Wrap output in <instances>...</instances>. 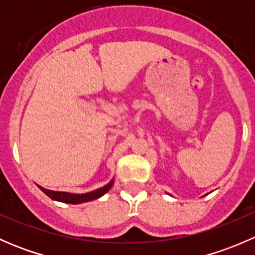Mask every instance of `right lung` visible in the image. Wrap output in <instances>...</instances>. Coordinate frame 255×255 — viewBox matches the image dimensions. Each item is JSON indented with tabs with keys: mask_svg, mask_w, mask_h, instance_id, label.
<instances>
[{
	"mask_svg": "<svg viewBox=\"0 0 255 255\" xmlns=\"http://www.w3.org/2000/svg\"><path fill=\"white\" fill-rule=\"evenodd\" d=\"M113 185V180L111 182L106 185V186L101 187V189H97L95 191L87 192V194H70V192H61V191H51V190H47L44 187L39 186V189L44 192L45 195H48L50 199L55 200V201H60V202H65V204H82V202H87V201H92V200H96L99 197H101L102 195L106 194L110 189L112 187Z\"/></svg>",
	"mask_w": 255,
	"mask_h": 255,
	"instance_id": "right-lung-1",
	"label": "right lung"
}]
</instances>
